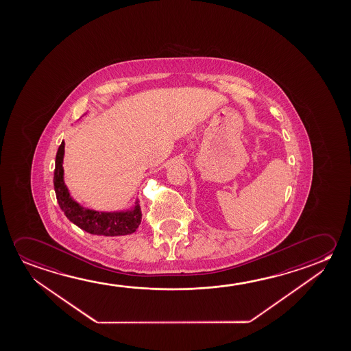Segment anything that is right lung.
<instances>
[{
    "instance_id": "right-lung-1",
    "label": "right lung",
    "mask_w": 351,
    "mask_h": 351,
    "mask_svg": "<svg viewBox=\"0 0 351 351\" xmlns=\"http://www.w3.org/2000/svg\"><path fill=\"white\" fill-rule=\"evenodd\" d=\"M63 156L64 142L60 143L54 167L53 184L56 197L64 215L81 230L97 236H125L135 232L140 226L142 213L140 205L125 213H99L85 209L71 199L63 180Z\"/></svg>"
}]
</instances>
